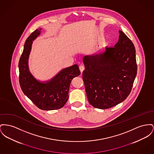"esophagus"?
Masks as SVG:
<instances>
[{"label":"esophagus","mask_w":154,"mask_h":154,"mask_svg":"<svg viewBox=\"0 0 154 154\" xmlns=\"http://www.w3.org/2000/svg\"><path fill=\"white\" fill-rule=\"evenodd\" d=\"M79 69H80V72H83V71L84 70V69H85V67H84V66L83 65H81V66L79 67Z\"/></svg>","instance_id":"esophagus-1"}]
</instances>
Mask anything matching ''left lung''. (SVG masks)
Here are the masks:
<instances>
[{
  "instance_id": "obj_1",
  "label": "left lung",
  "mask_w": 154,
  "mask_h": 154,
  "mask_svg": "<svg viewBox=\"0 0 154 154\" xmlns=\"http://www.w3.org/2000/svg\"><path fill=\"white\" fill-rule=\"evenodd\" d=\"M119 34L114 47L83 57L82 79L87 98L96 108H110L126 100L136 78L135 47L122 31Z\"/></svg>"
}]
</instances>
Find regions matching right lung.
<instances>
[{
  "instance_id": "right-lung-1",
  "label": "right lung",
  "mask_w": 154,
  "mask_h": 154,
  "mask_svg": "<svg viewBox=\"0 0 154 154\" xmlns=\"http://www.w3.org/2000/svg\"><path fill=\"white\" fill-rule=\"evenodd\" d=\"M42 28L36 29L28 36L20 57L19 82L23 93L38 108L51 110L63 107L69 98V91L72 79L79 76L80 71L77 64L62 69L49 81L40 82L30 72L28 68L29 54L32 41L40 35Z\"/></svg>"
}]
</instances>
